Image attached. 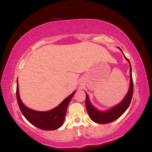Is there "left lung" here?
<instances>
[{
  "label": "left lung",
  "mask_w": 152,
  "mask_h": 152,
  "mask_svg": "<svg viewBox=\"0 0 152 152\" xmlns=\"http://www.w3.org/2000/svg\"><path fill=\"white\" fill-rule=\"evenodd\" d=\"M126 60H128L130 64V75H131V83H130V88L128 93L123 99V100L117 106L113 107L107 111H98L96 108L91 104L87 94H86V107L88 113L91 119L94 122L99 124H107L113 121L118 119L125 113L127 110L132 98L133 95V80L132 77V69L131 63L129 59L125 57Z\"/></svg>",
  "instance_id": "left-lung-1"
}]
</instances>
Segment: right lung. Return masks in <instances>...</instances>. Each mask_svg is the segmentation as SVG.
Returning a JSON list of instances; mask_svg holds the SVG:
<instances>
[{"label":"right lung","mask_w":152,"mask_h":152,"mask_svg":"<svg viewBox=\"0 0 152 152\" xmlns=\"http://www.w3.org/2000/svg\"><path fill=\"white\" fill-rule=\"evenodd\" d=\"M75 92L67 97L61 103L54 109L48 111H37L27 107L21 101L18 84L17 80L16 97L18 106L23 116L28 121L36 127L45 131L56 130L63 125L66 115L67 108L70 100H72Z\"/></svg>","instance_id":"add662e5"}]
</instances>
